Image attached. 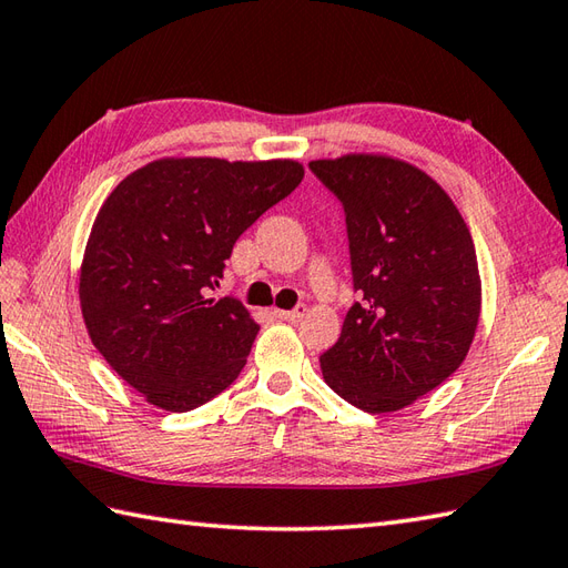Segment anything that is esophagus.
Wrapping results in <instances>:
<instances>
[{
	"mask_svg": "<svg viewBox=\"0 0 568 568\" xmlns=\"http://www.w3.org/2000/svg\"><path fill=\"white\" fill-rule=\"evenodd\" d=\"M273 315L277 320H285V322H297L300 317H305V305H300L295 310H273Z\"/></svg>",
	"mask_w": 568,
	"mask_h": 568,
	"instance_id": "1",
	"label": "esophagus"
}]
</instances>
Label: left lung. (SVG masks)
<instances>
[{"label":"left lung","instance_id":"left-lung-1","mask_svg":"<svg viewBox=\"0 0 568 568\" xmlns=\"http://www.w3.org/2000/svg\"><path fill=\"white\" fill-rule=\"evenodd\" d=\"M342 200L354 291L322 376L371 415L397 413L464 364L480 317L476 246L437 180L383 153L310 163Z\"/></svg>","mask_w":568,"mask_h":568}]
</instances>
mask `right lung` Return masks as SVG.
<instances>
[{
  "label": "right lung",
  "mask_w": 568,
  "mask_h": 568,
  "mask_svg": "<svg viewBox=\"0 0 568 568\" xmlns=\"http://www.w3.org/2000/svg\"><path fill=\"white\" fill-rule=\"evenodd\" d=\"M303 178L291 159H159L104 200L80 265L82 320L151 405L187 413L236 381L258 324L239 300L207 293L236 239Z\"/></svg>",
  "instance_id": "right-lung-1"
}]
</instances>
